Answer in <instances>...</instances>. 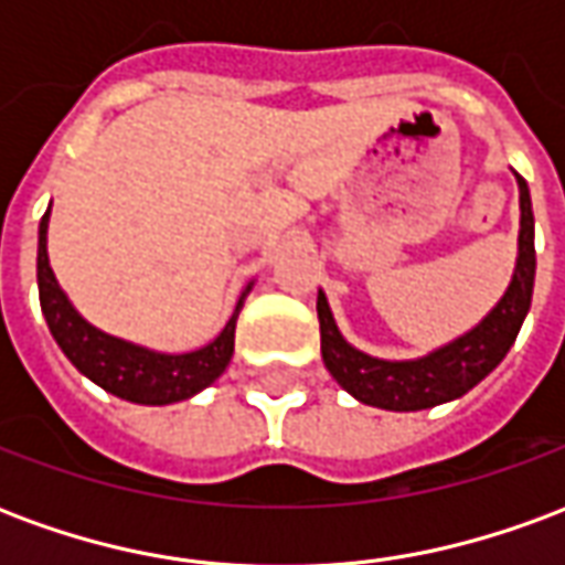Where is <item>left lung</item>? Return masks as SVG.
Wrapping results in <instances>:
<instances>
[{"instance_id":"left-lung-1","label":"left lung","mask_w":565,"mask_h":565,"mask_svg":"<svg viewBox=\"0 0 565 565\" xmlns=\"http://www.w3.org/2000/svg\"><path fill=\"white\" fill-rule=\"evenodd\" d=\"M521 235H518V266L511 275L505 296L497 308L487 315L475 330L460 339H454L433 354L417 360H379L354 344L344 342V335L332 320L327 296L318 294V320H320V354L323 366L344 391L363 405L387 408V412H420L433 405L460 399L481 379H487L493 369L509 354V348L521 332V323L533 302L535 281V221L530 186L521 174Z\"/></svg>"}]
</instances>
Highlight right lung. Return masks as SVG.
<instances>
[{"instance_id":"right-lung-1","label":"right lung","mask_w":565,"mask_h":565,"mask_svg":"<svg viewBox=\"0 0 565 565\" xmlns=\"http://www.w3.org/2000/svg\"><path fill=\"white\" fill-rule=\"evenodd\" d=\"M47 217H51V209L44 211L42 223H39V302H42L47 330L81 375H87L103 391L139 405L181 403L221 379L223 369L233 360L235 318L242 311L245 296L250 294V284L245 287V294L238 296L233 318L214 342L199 351H190V354L148 351L141 344L124 342V339L96 330L72 308L68 296L56 284L51 263H47Z\"/></svg>"}]
</instances>
